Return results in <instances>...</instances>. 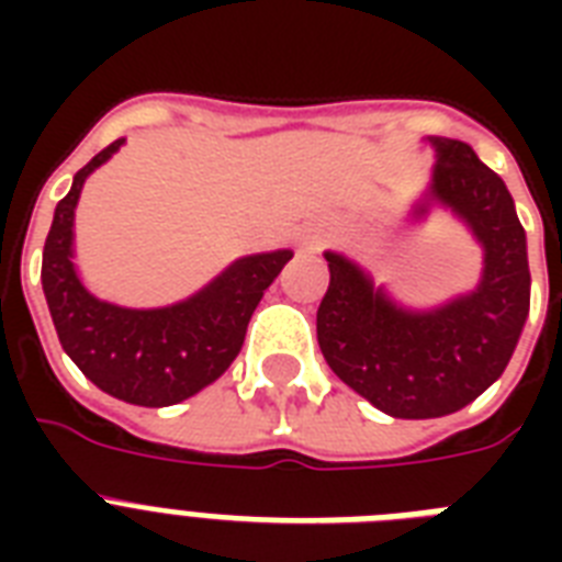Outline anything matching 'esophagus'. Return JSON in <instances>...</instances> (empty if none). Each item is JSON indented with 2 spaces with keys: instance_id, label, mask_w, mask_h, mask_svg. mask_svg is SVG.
I'll return each instance as SVG.
<instances>
[{
  "instance_id": "34e87169",
  "label": "esophagus",
  "mask_w": 562,
  "mask_h": 562,
  "mask_svg": "<svg viewBox=\"0 0 562 562\" xmlns=\"http://www.w3.org/2000/svg\"><path fill=\"white\" fill-rule=\"evenodd\" d=\"M321 245H324V229L321 227H306L300 233V247L303 250H317Z\"/></svg>"
}]
</instances>
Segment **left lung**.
Instances as JSON below:
<instances>
[{
  "mask_svg": "<svg viewBox=\"0 0 562 562\" xmlns=\"http://www.w3.org/2000/svg\"><path fill=\"white\" fill-rule=\"evenodd\" d=\"M435 169L414 218L443 206L481 245L479 285L431 308L402 306L364 268L326 250L329 289L317 308L326 364L396 419L446 417L479 400L514 356L531 308L528 241L505 180L467 143L431 136Z\"/></svg>",
  "mask_w": 562,
  "mask_h": 562,
  "instance_id": "8db88e82",
  "label": "left lung"
}]
</instances>
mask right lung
<instances>
[{
	"label": "right lung",
	"mask_w": 562,
	"mask_h": 562,
	"mask_svg": "<svg viewBox=\"0 0 562 562\" xmlns=\"http://www.w3.org/2000/svg\"><path fill=\"white\" fill-rule=\"evenodd\" d=\"M95 154L55 206L43 247V294L60 347L95 387L131 405L166 408L212 384L245 344L247 324L291 250L241 256L198 294L162 308H127L99 300L72 262L75 206L83 180L122 148Z\"/></svg>",
	"instance_id": "right-lung-1"
}]
</instances>
